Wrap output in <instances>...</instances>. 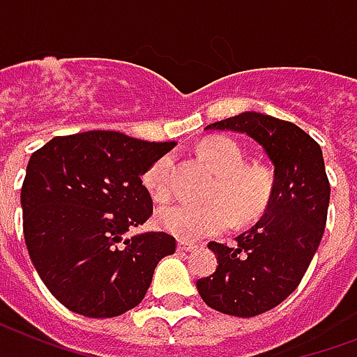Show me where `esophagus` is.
Segmentation results:
<instances>
[{"label":"esophagus","mask_w":357,"mask_h":357,"mask_svg":"<svg viewBox=\"0 0 357 357\" xmlns=\"http://www.w3.org/2000/svg\"><path fill=\"white\" fill-rule=\"evenodd\" d=\"M178 250L194 252V250H197V245H195V243H190V241H181V243H178Z\"/></svg>","instance_id":"34e87169"}]
</instances>
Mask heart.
I'll return each instance as SVG.
<instances>
[{
    "label": "heart",
    "instance_id": "heart-1",
    "mask_svg": "<svg viewBox=\"0 0 357 357\" xmlns=\"http://www.w3.org/2000/svg\"><path fill=\"white\" fill-rule=\"evenodd\" d=\"M199 152L220 173V181L213 190L216 199L207 203L178 201L158 211L160 227L182 241L205 239L229 229L235 216L239 222L258 216L267 205L273 190L269 171L259 165H245V154L231 139H205L199 144ZM171 156L160 158L146 169L144 186L154 199L163 201L171 195Z\"/></svg>",
    "mask_w": 357,
    "mask_h": 357
}]
</instances>
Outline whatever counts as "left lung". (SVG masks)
Masks as SVG:
<instances>
[{
	"mask_svg": "<svg viewBox=\"0 0 357 357\" xmlns=\"http://www.w3.org/2000/svg\"><path fill=\"white\" fill-rule=\"evenodd\" d=\"M207 130L246 133L275 165L264 216L235 237V245L208 243L218 267L195 284L211 309L252 318L275 309L299 286L320 246L331 188L320 144L291 122L241 112Z\"/></svg>",
	"mask_w": 357,
	"mask_h": 357,
	"instance_id": "obj_1",
	"label": "left lung"
}]
</instances>
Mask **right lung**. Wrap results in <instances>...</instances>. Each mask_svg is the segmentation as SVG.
<instances>
[{
    "label": "right lung",
    "instance_id": "add662e5",
    "mask_svg": "<svg viewBox=\"0 0 357 357\" xmlns=\"http://www.w3.org/2000/svg\"><path fill=\"white\" fill-rule=\"evenodd\" d=\"M118 131L54 137L36 150L22 184L24 239L48 291L77 314L112 318L143 301L160 259L175 254L163 231L139 233L152 214L141 176L175 146Z\"/></svg>",
    "mask_w": 357,
    "mask_h": 357
}]
</instances>
